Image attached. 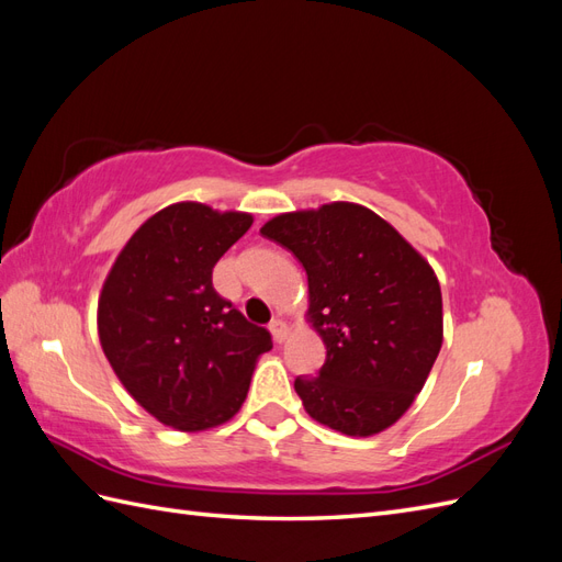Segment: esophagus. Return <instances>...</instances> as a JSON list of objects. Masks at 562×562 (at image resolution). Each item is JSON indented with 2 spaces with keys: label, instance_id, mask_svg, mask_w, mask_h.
Masks as SVG:
<instances>
[{
  "label": "esophagus",
  "instance_id": "esophagus-1",
  "mask_svg": "<svg viewBox=\"0 0 562 562\" xmlns=\"http://www.w3.org/2000/svg\"><path fill=\"white\" fill-rule=\"evenodd\" d=\"M269 330H271V335H274L277 342H283V339L288 337V323L283 318H271Z\"/></svg>",
  "mask_w": 562,
  "mask_h": 562
}]
</instances>
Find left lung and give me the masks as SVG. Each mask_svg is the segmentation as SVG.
Listing matches in <instances>:
<instances>
[{"instance_id":"8db88e82","label":"left lung","mask_w":562,"mask_h":562,"mask_svg":"<svg viewBox=\"0 0 562 562\" xmlns=\"http://www.w3.org/2000/svg\"><path fill=\"white\" fill-rule=\"evenodd\" d=\"M307 271L310 321L326 345L300 375L304 411L347 436H372L413 405L443 345V297L429 262L359 203L271 217L260 229Z\"/></svg>"}]
</instances>
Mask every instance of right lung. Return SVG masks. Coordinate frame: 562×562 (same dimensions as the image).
Here are the masks:
<instances>
[{"label": "right lung", "instance_id": "right-lung-1", "mask_svg": "<svg viewBox=\"0 0 562 562\" xmlns=\"http://www.w3.org/2000/svg\"><path fill=\"white\" fill-rule=\"evenodd\" d=\"M252 225L194 201L151 215L119 252L98 300V335L116 378L166 427L203 431L246 401L258 356L271 349L213 288V267Z\"/></svg>", "mask_w": 562, "mask_h": 562}]
</instances>
